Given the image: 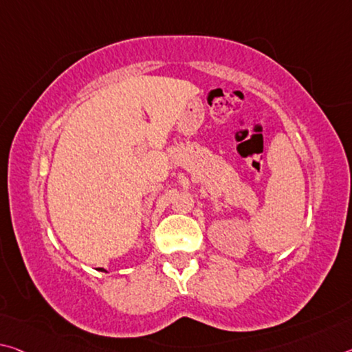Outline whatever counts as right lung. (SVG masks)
I'll return each instance as SVG.
<instances>
[{"label": "right lung", "instance_id": "1", "mask_svg": "<svg viewBox=\"0 0 352 352\" xmlns=\"http://www.w3.org/2000/svg\"><path fill=\"white\" fill-rule=\"evenodd\" d=\"M100 270H102V271H104V270H103V267H100ZM104 272H106V271H104Z\"/></svg>", "mask_w": 352, "mask_h": 352}]
</instances>
